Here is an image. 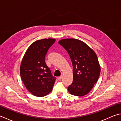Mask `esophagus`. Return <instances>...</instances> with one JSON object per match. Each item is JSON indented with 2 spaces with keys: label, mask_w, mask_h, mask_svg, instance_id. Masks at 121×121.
Here are the masks:
<instances>
[{
  "label": "esophagus",
  "mask_w": 121,
  "mask_h": 121,
  "mask_svg": "<svg viewBox=\"0 0 121 121\" xmlns=\"http://www.w3.org/2000/svg\"><path fill=\"white\" fill-rule=\"evenodd\" d=\"M58 80H59V81H60V80L62 79V76H60V77H58Z\"/></svg>",
  "instance_id": "34e87169"
}]
</instances>
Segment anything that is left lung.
Instances as JSON below:
<instances>
[{
  "instance_id": "8db88e82",
  "label": "left lung",
  "mask_w": 121,
  "mask_h": 121,
  "mask_svg": "<svg viewBox=\"0 0 121 121\" xmlns=\"http://www.w3.org/2000/svg\"><path fill=\"white\" fill-rule=\"evenodd\" d=\"M69 55L73 66V82L68 87L72 95L82 96L93 88L100 74V66L94 51L82 41L65 39L59 41Z\"/></svg>"
}]
</instances>
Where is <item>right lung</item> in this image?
<instances>
[{
	"label": "right lung",
	"instance_id": "obj_1",
	"mask_svg": "<svg viewBox=\"0 0 121 121\" xmlns=\"http://www.w3.org/2000/svg\"><path fill=\"white\" fill-rule=\"evenodd\" d=\"M55 41L51 38L35 41L27 49L21 63V79L27 89L35 96H46L52 90L56 78L47 65L45 57Z\"/></svg>",
	"mask_w": 121,
	"mask_h": 121
}]
</instances>
